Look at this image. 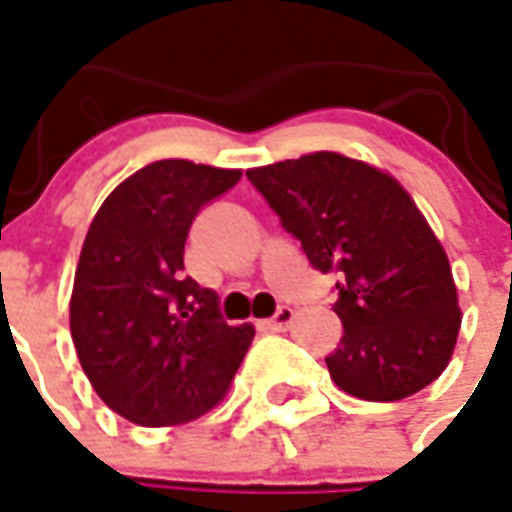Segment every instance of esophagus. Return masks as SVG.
<instances>
[{
  "label": "esophagus",
  "instance_id": "1",
  "mask_svg": "<svg viewBox=\"0 0 512 512\" xmlns=\"http://www.w3.org/2000/svg\"><path fill=\"white\" fill-rule=\"evenodd\" d=\"M293 317H295V312L290 309V306H279V309L274 312V317L263 323V328H268V331H287V328H290V323H293Z\"/></svg>",
  "mask_w": 512,
  "mask_h": 512
}]
</instances>
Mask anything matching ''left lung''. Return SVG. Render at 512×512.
Wrapping results in <instances>:
<instances>
[{"label": "left lung", "instance_id": "obj_1", "mask_svg": "<svg viewBox=\"0 0 512 512\" xmlns=\"http://www.w3.org/2000/svg\"><path fill=\"white\" fill-rule=\"evenodd\" d=\"M309 266L333 274L342 342L325 358L355 399L399 401L445 372L458 312L450 263L426 219L366 162L333 151L246 170Z\"/></svg>", "mask_w": 512, "mask_h": 512}]
</instances>
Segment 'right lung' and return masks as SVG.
Returning a JSON list of instances; mask_svg holds the SVG:
<instances>
[{
  "label": "right lung",
  "mask_w": 512,
  "mask_h": 512,
  "mask_svg": "<svg viewBox=\"0 0 512 512\" xmlns=\"http://www.w3.org/2000/svg\"><path fill=\"white\" fill-rule=\"evenodd\" d=\"M241 170L151 162L94 217L75 271L70 333L83 372L113 412L138 426L200 418L225 396L255 339L227 325L219 295L184 276L189 227Z\"/></svg>",
  "instance_id": "1"
}]
</instances>
